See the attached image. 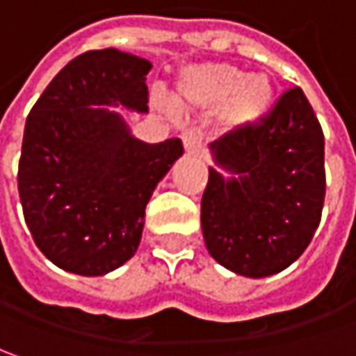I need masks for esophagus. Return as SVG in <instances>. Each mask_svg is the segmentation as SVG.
I'll use <instances>...</instances> for the list:
<instances>
[{"label":"esophagus","mask_w":356,"mask_h":356,"mask_svg":"<svg viewBox=\"0 0 356 356\" xmlns=\"http://www.w3.org/2000/svg\"><path fill=\"white\" fill-rule=\"evenodd\" d=\"M181 139H183V145L187 149V153H199L201 143H203V133L199 129H187V131H183Z\"/></svg>","instance_id":"esophagus-1"}]
</instances>
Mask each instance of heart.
Listing matches in <instances>:
<instances>
[{"label": "heart", "mask_w": 356, "mask_h": 356, "mask_svg": "<svg viewBox=\"0 0 356 356\" xmlns=\"http://www.w3.org/2000/svg\"><path fill=\"white\" fill-rule=\"evenodd\" d=\"M181 101L191 107L217 109L227 127H247L257 123L275 101V86L269 75L253 73L231 63H203L181 73L177 81ZM175 115L177 107L171 101L163 103Z\"/></svg>", "instance_id": "1"}]
</instances>
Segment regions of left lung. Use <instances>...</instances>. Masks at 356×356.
Segmentation results:
<instances>
[{"label":"left lung","instance_id":"1","mask_svg":"<svg viewBox=\"0 0 356 356\" xmlns=\"http://www.w3.org/2000/svg\"><path fill=\"white\" fill-rule=\"evenodd\" d=\"M211 151L201 199L211 257L245 277H269L295 263L313 239L325 203V137L301 87H291L253 125L227 133Z\"/></svg>","mask_w":356,"mask_h":356}]
</instances>
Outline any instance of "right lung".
Here are the masks:
<instances>
[{
	"label": "right lung",
	"instance_id": "obj_1",
	"mask_svg": "<svg viewBox=\"0 0 356 356\" xmlns=\"http://www.w3.org/2000/svg\"><path fill=\"white\" fill-rule=\"evenodd\" d=\"M151 63L113 47L87 51L45 87L27 115L17 171L25 223L59 269L99 277L129 261L153 189L183 155L181 139L149 145L93 105L147 111Z\"/></svg>",
	"mask_w": 356,
	"mask_h": 356
}]
</instances>
